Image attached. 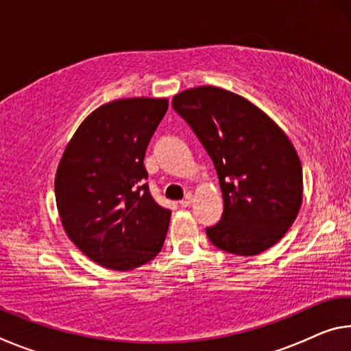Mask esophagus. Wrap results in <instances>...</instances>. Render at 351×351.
I'll return each mask as SVG.
<instances>
[{"mask_svg":"<svg viewBox=\"0 0 351 351\" xmlns=\"http://www.w3.org/2000/svg\"><path fill=\"white\" fill-rule=\"evenodd\" d=\"M192 199H193V198H192V193H187L186 197H184V198L180 201V206H181V207H189L190 204H192Z\"/></svg>","mask_w":351,"mask_h":351,"instance_id":"obj_1","label":"esophagus"}]
</instances>
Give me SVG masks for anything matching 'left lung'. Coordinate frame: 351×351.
I'll return each mask as SVG.
<instances>
[{"mask_svg":"<svg viewBox=\"0 0 351 351\" xmlns=\"http://www.w3.org/2000/svg\"><path fill=\"white\" fill-rule=\"evenodd\" d=\"M171 106L209 154L221 187V219L206 228L213 246L257 255L287 234L302 204V164L282 128L245 97L217 86L176 94Z\"/></svg>","mask_w":351,"mask_h":351,"instance_id":"1","label":"left lung"}]
</instances>
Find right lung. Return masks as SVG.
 <instances>
[{"label": "right lung", "instance_id": "obj_1", "mask_svg": "<svg viewBox=\"0 0 351 351\" xmlns=\"http://www.w3.org/2000/svg\"><path fill=\"white\" fill-rule=\"evenodd\" d=\"M167 108V99L148 97L99 106L58 164L56 201L64 232L105 268H139L162 249L171 212L153 199L144 158Z\"/></svg>", "mask_w": 351, "mask_h": 351}]
</instances>
